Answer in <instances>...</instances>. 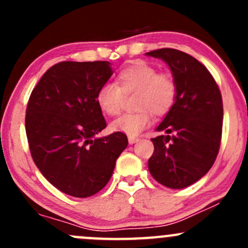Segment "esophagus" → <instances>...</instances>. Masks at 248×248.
I'll list each match as a JSON object with an SVG mask.
<instances>
[{
	"instance_id": "esophagus-1",
	"label": "esophagus",
	"mask_w": 248,
	"mask_h": 248,
	"mask_svg": "<svg viewBox=\"0 0 248 248\" xmlns=\"http://www.w3.org/2000/svg\"><path fill=\"white\" fill-rule=\"evenodd\" d=\"M138 140H139L138 137H132V136L128 137L129 144H134V142H137V141H138Z\"/></svg>"
}]
</instances>
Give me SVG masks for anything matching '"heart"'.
I'll list each match as a JSON object with an SVG mask.
<instances>
[{
  "instance_id": "b5f03b06",
  "label": "heart",
  "mask_w": 248,
  "mask_h": 248,
  "mask_svg": "<svg viewBox=\"0 0 248 248\" xmlns=\"http://www.w3.org/2000/svg\"><path fill=\"white\" fill-rule=\"evenodd\" d=\"M134 91L133 106L138 110L112 121L111 131L132 137L139 134L150 124L152 114L162 116L171 109L176 99L177 84L169 72H157L150 62L134 60L117 72L115 82H107L99 87L97 106L104 114L115 116L121 111L124 94Z\"/></svg>"
}]
</instances>
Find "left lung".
Segmentation results:
<instances>
[{
	"mask_svg": "<svg viewBox=\"0 0 248 248\" xmlns=\"http://www.w3.org/2000/svg\"><path fill=\"white\" fill-rule=\"evenodd\" d=\"M162 59L177 84L175 103L152 138L149 170L157 182L180 189L202 179L214 166L222 138L223 104L214 77L197 59L170 47L146 52Z\"/></svg>",
	"mask_w": 248,
	"mask_h": 248,
	"instance_id": "obj_1",
	"label": "left lung"
}]
</instances>
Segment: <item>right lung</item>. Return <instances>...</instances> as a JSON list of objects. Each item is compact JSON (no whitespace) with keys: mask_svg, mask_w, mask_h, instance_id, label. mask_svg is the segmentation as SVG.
<instances>
[{"mask_svg":"<svg viewBox=\"0 0 248 248\" xmlns=\"http://www.w3.org/2000/svg\"><path fill=\"white\" fill-rule=\"evenodd\" d=\"M111 74L108 61L60 62L44 73L27 103L32 158L52 186L72 197L101 191L128 145L121 132L96 138L107 127L96 94Z\"/></svg>","mask_w":248,"mask_h":248,"instance_id":"1","label":"right lung"}]
</instances>
